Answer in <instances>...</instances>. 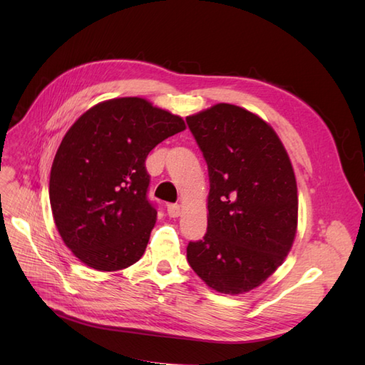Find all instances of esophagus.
<instances>
[{
  "instance_id": "1",
  "label": "esophagus",
  "mask_w": 365,
  "mask_h": 365,
  "mask_svg": "<svg viewBox=\"0 0 365 365\" xmlns=\"http://www.w3.org/2000/svg\"><path fill=\"white\" fill-rule=\"evenodd\" d=\"M168 215L170 217H178L181 215V207L178 204H169L168 205Z\"/></svg>"
}]
</instances>
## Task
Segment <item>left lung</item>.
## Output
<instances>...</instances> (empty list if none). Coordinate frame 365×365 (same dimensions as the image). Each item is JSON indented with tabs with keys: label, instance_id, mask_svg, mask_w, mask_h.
<instances>
[{
	"label": "left lung",
	"instance_id": "left-lung-1",
	"mask_svg": "<svg viewBox=\"0 0 365 365\" xmlns=\"http://www.w3.org/2000/svg\"><path fill=\"white\" fill-rule=\"evenodd\" d=\"M208 168V220L187 260L219 292L257 288L283 263L297 231L292 164L274 129L244 108L215 105L185 118Z\"/></svg>",
	"mask_w": 365,
	"mask_h": 365
}]
</instances>
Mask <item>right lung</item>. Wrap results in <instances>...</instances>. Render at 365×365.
Returning <instances> with one entry per match:
<instances>
[{"mask_svg":"<svg viewBox=\"0 0 365 365\" xmlns=\"http://www.w3.org/2000/svg\"><path fill=\"white\" fill-rule=\"evenodd\" d=\"M184 129L181 117L140 97L102 102L76 120L51 165L50 204L77 259L98 271L140 260L157 220L145 161Z\"/></svg>","mask_w":365,"mask_h":365,"instance_id":"add662e5","label":"right lung"}]
</instances>
